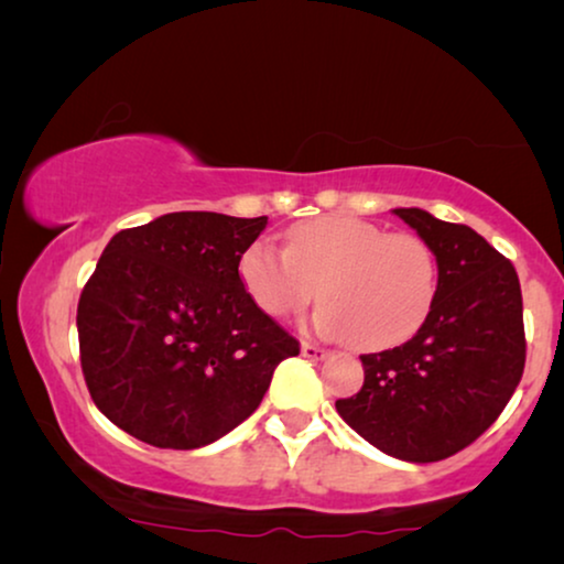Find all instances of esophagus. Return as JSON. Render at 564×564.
I'll list each match as a JSON object with an SVG mask.
<instances>
[{
    "label": "esophagus",
    "instance_id": "obj_1",
    "mask_svg": "<svg viewBox=\"0 0 564 564\" xmlns=\"http://www.w3.org/2000/svg\"><path fill=\"white\" fill-rule=\"evenodd\" d=\"M300 351H303V357L313 359V361H323V359H328V357H330V351L321 349V346H315V344H311V341H303V344H300Z\"/></svg>",
    "mask_w": 564,
    "mask_h": 564
}]
</instances>
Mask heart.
<instances>
[{
	"label": "heart",
	"instance_id": "heart-1",
	"mask_svg": "<svg viewBox=\"0 0 564 564\" xmlns=\"http://www.w3.org/2000/svg\"><path fill=\"white\" fill-rule=\"evenodd\" d=\"M238 276L272 321L318 295L321 334L369 351L408 341L429 318L438 288L436 257L423 238L388 234L351 215L300 223L288 234V251L257 238L238 259Z\"/></svg>",
	"mask_w": 564,
	"mask_h": 564
}]
</instances>
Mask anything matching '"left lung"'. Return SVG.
<instances>
[{"instance_id": "1", "label": "left lung", "mask_w": 564, "mask_h": 564, "mask_svg": "<svg viewBox=\"0 0 564 564\" xmlns=\"http://www.w3.org/2000/svg\"><path fill=\"white\" fill-rule=\"evenodd\" d=\"M438 267L429 318L411 341L365 354V384L336 411L361 438L403 462H438L490 429L527 361L519 274L469 226L395 207Z\"/></svg>"}]
</instances>
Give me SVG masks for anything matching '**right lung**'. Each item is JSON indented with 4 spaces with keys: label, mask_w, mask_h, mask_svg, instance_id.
<instances>
[{
    "label": "right lung",
    "mask_w": 564,
    "mask_h": 564,
    "mask_svg": "<svg viewBox=\"0 0 564 564\" xmlns=\"http://www.w3.org/2000/svg\"><path fill=\"white\" fill-rule=\"evenodd\" d=\"M261 218L169 213L105 246L76 311L95 405L159 449H199L257 411L288 330L246 295L238 259Z\"/></svg>",
    "instance_id": "add662e5"
}]
</instances>
